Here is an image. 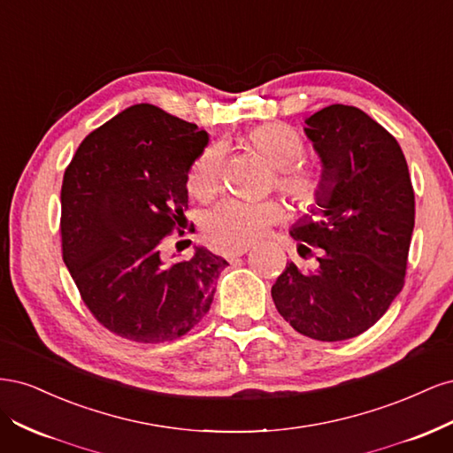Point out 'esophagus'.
<instances>
[{
    "label": "esophagus",
    "instance_id": "esophagus-1",
    "mask_svg": "<svg viewBox=\"0 0 453 453\" xmlns=\"http://www.w3.org/2000/svg\"><path fill=\"white\" fill-rule=\"evenodd\" d=\"M245 253H248V248L232 250V251H226V253H225V258H228V260H234V258H238V257H242V255H245Z\"/></svg>",
    "mask_w": 453,
    "mask_h": 453
}]
</instances>
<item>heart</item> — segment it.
<instances>
[{"label": "heart", "mask_w": 453, "mask_h": 453, "mask_svg": "<svg viewBox=\"0 0 453 453\" xmlns=\"http://www.w3.org/2000/svg\"><path fill=\"white\" fill-rule=\"evenodd\" d=\"M245 142L258 150L270 166L278 168V187L298 208H315L323 195V175L311 168L296 166L304 155L300 134L280 122L260 125L248 132ZM223 153L219 145L200 150L188 168V188L196 198H211L221 185ZM281 217V205L273 200L248 202L226 198L203 215V234L217 250L232 251L248 248L263 232Z\"/></svg>", "instance_id": "obj_1"}]
</instances>
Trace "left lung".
I'll return each mask as SVG.
<instances>
[{
	"label": "left lung",
	"mask_w": 453,
	"mask_h": 453,
	"mask_svg": "<svg viewBox=\"0 0 453 453\" xmlns=\"http://www.w3.org/2000/svg\"><path fill=\"white\" fill-rule=\"evenodd\" d=\"M304 122L325 187L291 236L300 255L319 248V265L287 263L272 298L296 333L338 342L372 326L403 289L414 188L401 145L361 109L334 104Z\"/></svg>",
	"instance_id": "1"
}]
</instances>
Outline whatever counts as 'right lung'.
Instances as JSON below:
<instances>
[{"mask_svg": "<svg viewBox=\"0 0 453 453\" xmlns=\"http://www.w3.org/2000/svg\"><path fill=\"white\" fill-rule=\"evenodd\" d=\"M208 142L193 122L135 104L88 134L64 173V263L117 336L175 340L213 303L225 258L205 248L188 260L164 255V238L188 210V168Z\"/></svg>", "mask_w": 453, "mask_h": 453, "instance_id": "add662e5", "label": "right lung"}]
</instances>
